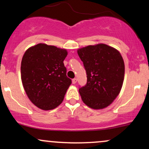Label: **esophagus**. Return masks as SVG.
I'll list each match as a JSON object with an SVG mask.
<instances>
[{
  "mask_svg": "<svg viewBox=\"0 0 149 149\" xmlns=\"http://www.w3.org/2000/svg\"><path fill=\"white\" fill-rule=\"evenodd\" d=\"M72 83H73V84H76V83H77V78H73V79L72 80Z\"/></svg>",
  "mask_w": 149,
  "mask_h": 149,
  "instance_id": "obj_1",
  "label": "esophagus"
}]
</instances>
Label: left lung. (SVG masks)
<instances>
[{
	"label": "left lung",
	"instance_id": "obj_1",
	"mask_svg": "<svg viewBox=\"0 0 149 149\" xmlns=\"http://www.w3.org/2000/svg\"><path fill=\"white\" fill-rule=\"evenodd\" d=\"M87 73V83L79 88L82 100L89 107L102 109L117 97L125 75L124 61L117 49L106 44L78 49Z\"/></svg>",
	"mask_w": 149,
	"mask_h": 149
}]
</instances>
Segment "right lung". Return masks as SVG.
I'll list each match as a JSON object with an SVG mask.
<instances>
[{
  "mask_svg": "<svg viewBox=\"0 0 149 149\" xmlns=\"http://www.w3.org/2000/svg\"><path fill=\"white\" fill-rule=\"evenodd\" d=\"M67 51L39 43L26 51L22 59L21 78L27 96L42 110L61 104L71 80L66 76L64 60Z\"/></svg>",
  "mask_w": 149,
  "mask_h": 149,
  "instance_id": "obj_1",
  "label": "right lung"
}]
</instances>
